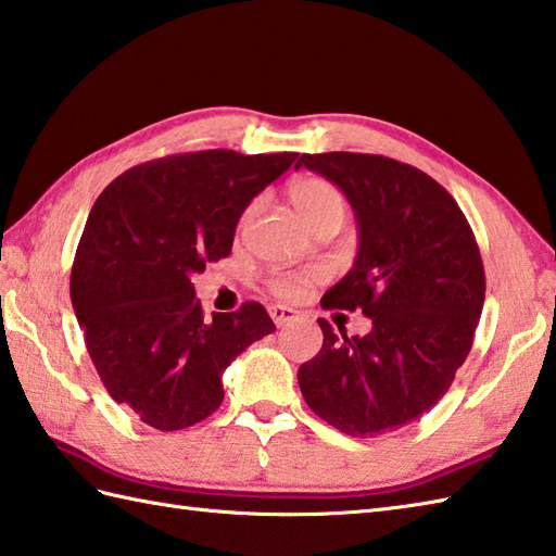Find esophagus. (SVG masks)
<instances>
[{"label":"esophagus","instance_id":"esophagus-1","mask_svg":"<svg viewBox=\"0 0 556 556\" xmlns=\"http://www.w3.org/2000/svg\"><path fill=\"white\" fill-rule=\"evenodd\" d=\"M268 314H270V318H274V324H276L278 328H280V326H288V324H292V320H298V312L290 309V306H280V304H276V306H270Z\"/></svg>","mask_w":556,"mask_h":556}]
</instances>
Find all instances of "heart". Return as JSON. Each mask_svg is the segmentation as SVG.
Listing matches in <instances>:
<instances>
[{"mask_svg": "<svg viewBox=\"0 0 556 556\" xmlns=\"http://www.w3.org/2000/svg\"><path fill=\"white\" fill-rule=\"evenodd\" d=\"M288 200L302 224L316 230L324 224H342L348 214V200L336 185L324 178H298L288 185ZM318 270H300V274H276L268 280V288L282 300H298L309 282L318 280Z\"/></svg>", "mask_w": 556, "mask_h": 556, "instance_id": "obj_1", "label": "heart"}]
</instances>
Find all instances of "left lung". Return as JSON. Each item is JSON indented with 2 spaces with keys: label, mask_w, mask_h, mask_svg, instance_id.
I'll list each match as a JSON object with an SVG mask.
<instances>
[{
  "label": "left lung",
  "mask_w": 556,
  "mask_h": 556,
  "mask_svg": "<svg viewBox=\"0 0 556 556\" xmlns=\"http://www.w3.org/2000/svg\"><path fill=\"white\" fill-rule=\"evenodd\" d=\"M348 197L359 228L354 266L324 309H359L366 336H338L300 366L306 404L332 428L376 438L421 418L452 386L473 344L485 270L454 197L424 170L378 154H302Z\"/></svg>",
  "instance_id": "1"
}]
</instances>
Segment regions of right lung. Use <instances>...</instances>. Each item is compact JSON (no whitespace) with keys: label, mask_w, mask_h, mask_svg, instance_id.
I'll return each mask as SVG.
<instances>
[{"label":"right lung","mask_w":556,"mask_h":556,"mask_svg":"<svg viewBox=\"0 0 556 556\" xmlns=\"http://www.w3.org/2000/svg\"><path fill=\"white\" fill-rule=\"evenodd\" d=\"M298 152L206 150L132 166L97 197L71 270V302L114 402L156 430L204 421L226 366L276 326L258 302L204 318L192 276L230 254L254 197Z\"/></svg>","instance_id":"add662e5"}]
</instances>
